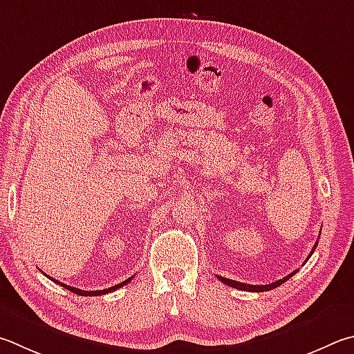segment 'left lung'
Segmentation results:
<instances>
[{
  "label": "left lung",
  "mask_w": 354,
  "mask_h": 354,
  "mask_svg": "<svg viewBox=\"0 0 354 354\" xmlns=\"http://www.w3.org/2000/svg\"><path fill=\"white\" fill-rule=\"evenodd\" d=\"M316 246H317V243L314 244V248H313V250H311V254L314 252V249H316ZM311 254H310V257H311ZM295 272H297V271H294V272H291L289 275H286V277L280 279V280H277V281H274V283H269V285H246V283H241V281H235V280H230V279H226V277H221V275H216V277H218V280H221L224 285L232 286V288H236V289H241V291L263 292V291H271V289L280 286L281 283H285V281L291 279Z\"/></svg>",
  "instance_id": "1"
}]
</instances>
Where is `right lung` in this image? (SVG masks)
I'll list each match as a JSON object with an SVG mask.
<instances>
[{"mask_svg": "<svg viewBox=\"0 0 354 354\" xmlns=\"http://www.w3.org/2000/svg\"><path fill=\"white\" fill-rule=\"evenodd\" d=\"M46 277H49V275H46ZM49 279L53 280V281H55V283H59L60 286L66 288L68 291L74 292V294H77V295H102V294H108V292H113V291H115V289H119V288H122V286L127 285V283H130V281L133 280V277H130V279H127L125 281H122V283H119V285L111 286V288H108V289H100V291H83V289H79V288H74V286H69V285L62 283V281L55 280V279H53V277H49Z\"/></svg>", "mask_w": 354, "mask_h": 354, "instance_id": "obj_1", "label": "right lung"}]
</instances>
